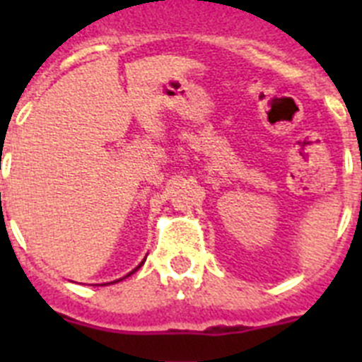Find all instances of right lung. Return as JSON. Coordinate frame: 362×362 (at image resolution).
Masks as SVG:
<instances>
[{
  "instance_id": "add662e5",
  "label": "right lung",
  "mask_w": 362,
  "mask_h": 362,
  "mask_svg": "<svg viewBox=\"0 0 362 362\" xmlns=\"http://www.w3.org/2000/svg\"><path fill=\"white\" fill-rule=\"evenodd\" d=\"M143 264V263H141ZM141 264H139V267H137V268H141ZM137 268H134V270L132 272H130V274H134V272H136L137 270ZM130 274H127V276H124V277H129L130 276ZM124 277H123V279H124ZM117 281H121V279H117ZM117 281H112V283H117ZM107 284H110V283H107Z\"/></svg>"
}]
</instances>
